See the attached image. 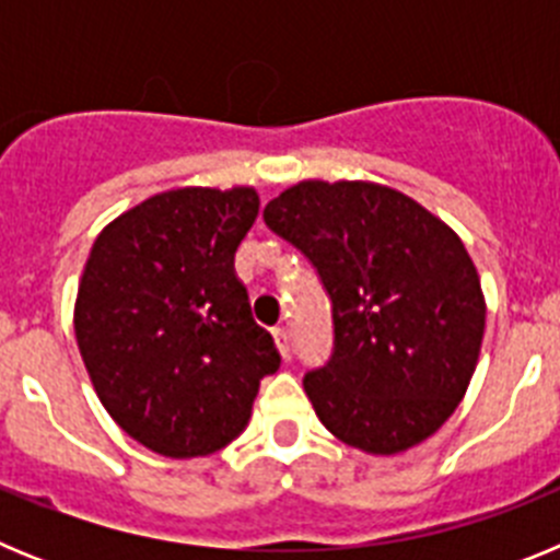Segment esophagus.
<instances>
[{"instance_id": "1", "label": "esophagus", "mask_w": 560, "mask_h": 560, "mask_svg": "<svg viewBox=\"0 0 560 560\" xmlns=\"http://www.w3.org/2000/svg\"><path fill=\"white\" fill-rule=\"evenodd\" d=\"M275 341H277V350H280V355L283 359H289L291 355V336L285 328H275Z\"/></svg>"}]
</instances>
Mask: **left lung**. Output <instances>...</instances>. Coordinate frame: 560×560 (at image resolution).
I'll use <instances>...</instances> for the list:
<instances>
[{
  "instance_id": "8db88e82",
  "label": "left lung",
  "mask_w": 560,
  "mask_h": 560,
  "mask_svg": "<svg viewBox=\"0 0 560 560\" xmlns=\"http://www.w3.org/2000/svg\"><path fill=\"white\" fill-rule=\"evenodd\" d=\"M334 303V355L305 375L316 418L375 457L409 452L459 407L485 336V294L457 232L378 182L303 179L264 210Z\"/></svg>"
}]
</instances>
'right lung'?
<instances>
[{"mask_svg": "<svg viewBox=\"0 0 560 560\" xmlns=\"http://www.w3.org/2000/svg\"><path fill=\"white\" fill-rule=\"evenodd\" d=\"M257 212L249 185L176 187L108 221L86 257L72 323L89 381L114 423L162 457L230 446L280 368L235 275Z\"/></svg>", "mask_w": 560, "mask_h": 560, "instance_id": "add662e5", "label": "right lung"}]
</instances>
